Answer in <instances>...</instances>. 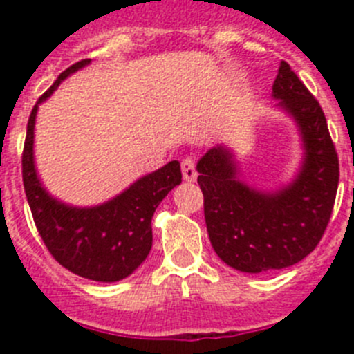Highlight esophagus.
Instances as JSON below:
<instances>
[{
  "label": "esophagus",
  "instance_id": "obj_1",
  "mask_svg": "<svg viewBox=\"0 0 354 354\" xmlns=\"http://www.w3.org/2000/svg\"><path fill=\"white\" fill-rule=\"evenodd\" d=\"M180 168H183L184 180H187V183H193V180H196V177H198V171H196V167H195V159H192V158L183 159V162H180Z\"/></svg>",
  "mask_w": 354,
  "mask_h": 354
}]
</instances>
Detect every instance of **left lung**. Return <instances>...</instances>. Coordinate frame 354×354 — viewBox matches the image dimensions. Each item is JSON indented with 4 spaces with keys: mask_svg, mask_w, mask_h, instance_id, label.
I'll return each mask as SVG.
<instances>
[{
    "mask_svg": "<svg viewBox=\"0 0 354 354\" xmlns=\"http://www.w3.org/2000/svg\"><path fill=\"white\" fill-rule=\"evenodd\" d=\"M273 99L301 134L305 152L292 183L273 193L253 189L239 180L236 156L225 145L212 147L196 165L212 248L243 273L283 270L314 252L339 186V156L326 117L286 62L273 83Z\"/></svg>",
    "mask_w": 354,
    "mask_h": 354,
    "instance_id": "1",
    "label": "left lung"
}]
</instances>
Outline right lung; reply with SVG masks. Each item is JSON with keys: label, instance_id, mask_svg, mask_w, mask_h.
<instances>
[{"label": "right lung", "instance_id": "obj_1", "mask_svg": "<svg viewBox=\"0 0 354 354\" xmlns=\"http://www.w3.org/2000/svg\"><path fill=\"white\" fill-rule=\"evenodd\" d=\"M88 64L90 60H81L62 72L31 109L23 150V184L37 230L53 257L77 277L118 282L149 255L152 216L161 200L179 186L183 174L179 161H170L95 207H72L46 192L33 158L37 109L65 77Z\"/></svg>", "mask_w": 354, "mask_h": 354}]
</instances>
